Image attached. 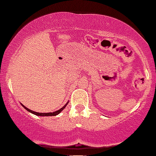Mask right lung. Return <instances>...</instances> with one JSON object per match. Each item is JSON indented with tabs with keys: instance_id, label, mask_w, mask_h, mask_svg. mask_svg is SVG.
Segmentation results:
<instances>
[{
	"instance_id": "1",
	"label": "right lung",
	"mask_w": 156,
	"mask_h": 156,
	"mask_svg": "<svg viewBox=\"0 0 156 156\" xmlns=\"http://www.w3.org/2000/svg\"><path fill=\"white\" fill-rule=\"evenodd\" d=\"M68 103H69V102H67V103H66V104L64 105V106L62 107V108H60L59 110L56 111V112H50V113H39V112H34V111H32V110H30L29 108H26V107L24 106V105H23V104H21V105H22L23 108H24L25 109H26V110L28 111V112H31V113H32V114H35V115H37V116H41V117H44V116H45V117H48V116H55V115H58V114H59V113H61V112H62V111H63V109H64V108H65L66 105H67L68 104Z\"/></svg>"
}]
</instances>
